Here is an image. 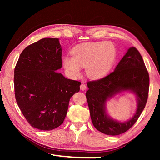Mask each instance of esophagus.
Masks as SVG:
<instances>
[{
	"label": "esophagus",
	"mask_w": 160,
	"mask_h": 160,
	"mask_svg": "<svg viewBox=\"0 0 160 160\" xmlns=\"http://www.w3.org/2000/svg\"><path fill=\"white\" fill-rule=\"evenodd\" d=\"M86 88H87V86L85 85V84H81V85H80L81 90H86Z\"/></svg>",
	"instance_id": "34e87169"
}]
</instances>
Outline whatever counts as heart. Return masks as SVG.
Segmentation results:
<instances>
[{
	"instance_id": "b5f03b06",
	"label": "heart",
	"mask_w": 160,
	"mask_h": 160,
	"mask_svg": "<svg viewBox=\"0 0 160 160\" xmlns=\"http://www.w3.org/2000/svg\"><path fill=\"white\" fill-rule=\"evenodd\" d=\"M72 57H64L63 64L70 75L78 76L80 67L85 68L87 75L92 79L106 76L112 69L117 58L113 44L105 42H91L79 44L70 50Z\"/></svg>"
}]
</instances>
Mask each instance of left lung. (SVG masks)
<instances>
[{
    "label": "left lung",
    "instance_id": "1",
    "mask_svg": "<svg viewBox=\"0 0 160 160\" xmlns=\"http://www.w3.org/2000/svg\"><path fill=\"white\" fill-rule=\"evenodd\" d=\"M150 77L144 61L136 48L131 47L113 72L97 80L88 82L86 92L90 116L99 131L117 135L128 131L136 122L147 103ZM123 91H131L137 97L138 108L132 119L122 123L108 117L105 111L107 99Z\"/></svg>",
    "mask_w": 160,
    "mask_h": 160
}]
</instances>
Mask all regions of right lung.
<instances>
[{"mask_svg": "<svg viewBox=\"0 0 160 160\" xmlns=\"http://www.w3.org/2000/svg\"><path fill=\"white\" fill-rule=\"evenodd\" d=\"M61 56L58 39L44 38L22 51L15 68L16 102L28 123L42 131L63 123L70 99L80 91V82L56 71Z\"/></svg>", "mask_w": 160, "mask_h": 160, "instance_id": "add662e5", "label": "right lung"}]
</instances>
